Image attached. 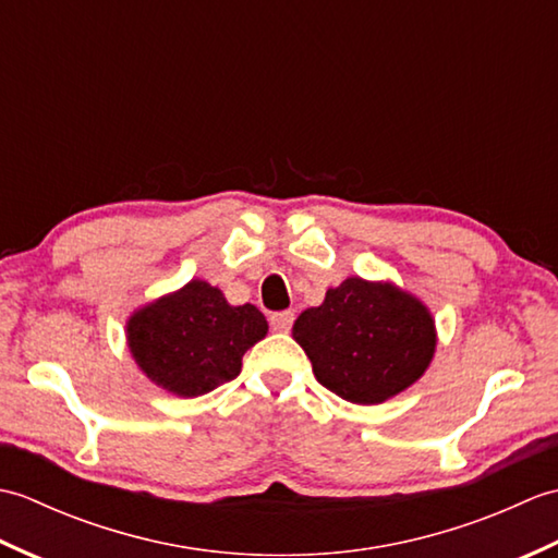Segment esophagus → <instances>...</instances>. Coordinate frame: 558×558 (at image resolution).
<instances>
[{"label":"esophagus","instance_id":"esophagus-1","mask_svg":"<svg viewBox=\"0 0 558 558\" xmlns=\"http://www.w3.org/2000/svg\"><path fill=\"white\" fill-rule=\"evenodd\" d=\"M268 322L272 330H290L294 324V312H276L270 314Z\"/></svg>","mask_w":558,"mask_h":558}]
</instances>
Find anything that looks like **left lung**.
<instances>
[{
  "mask_svg": "<svg viewBox=\"0 0 558 558\" xmlns=\"http://www.w3.org/2000/svg\"><path fill=\"white\" fill-rule=\"evenodd\" d=\"M292 333L316 381L357 405H376L412 386L436 348L434 322L420 300L362 278L330 288L322 306L300 314Z\"/></svg>",
  "mask_w": 558,
  "mask_h": 558,
  "instance_id": "left-lung-1",
  "label": "left lung"
}]
</instances>
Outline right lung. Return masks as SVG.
I'll use <instances>...</instances> for the list:
<instances>
[{
	"label": "right lung",
	"instance_id": "add662e5",
	"mask_svg": "<svg viewBox=\"0 0 558 558\" xmlns=\"http://www.w3.org/2000/svg\"><path fill=\"white\" fill-rule=\"evenodd\" d=\"M266 330V316L254 304L232 306L218 288L192 280L136 312L126 338L150 381L196 398L240 376L244 352Z\"/></svg>",
	"mask_w": 558,
	"mask_h": 558
}]
</instances>
